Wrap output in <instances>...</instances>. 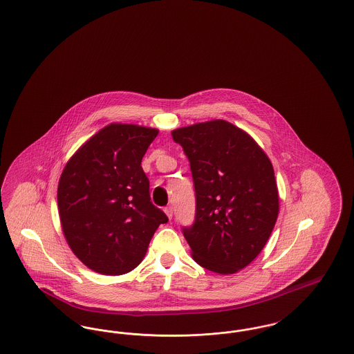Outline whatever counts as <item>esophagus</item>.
<instances>
[{
	"instance_id": "esophagus-1",
	"label": "esophagus",
	"mask_w": 354,
	"mask_h": 354,
	"mask_svg": "<svg viewBox=\"0 0 354 354\" xmlns=\"http://www.w3.org/2000/svg\"><path fill=\"white\" fill-rule=\"evenodd\" d=\"M165 212H166V215L169 216V219H172V215H174V208H172V205H167V207L165 208Z\"/></svg>"
}]
</instances>
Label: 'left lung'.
Segmentation results:
<instances>
[{"label":"left lung","instance_id":"8db88e82","mask_svg":"<svg viewBox=\"0 0 354 354\" xmlns=\"http://www.w3.org/2000/svg\"><path fill=\"white\" fill-rule=\"evenodd\" d=\"M189 160L196 192L195 223L183 228L192 259L232 274L261 252L279 216L270 158L252 136L214 119L174 130Z\"/></svg>","mask_w":354,"mask_h":354}]
</instances>
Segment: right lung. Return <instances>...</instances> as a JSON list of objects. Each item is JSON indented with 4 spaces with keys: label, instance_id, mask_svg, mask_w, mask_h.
Returning a JSON list of instances; mask_svg holds the SVG:
<instances>
[{
    "label": "right lung",
    "instance_id": "right-lung-1",
    "mask_svg": "<svg viewBox=\"0 0 354 354\" xmlns=\"http://www.w3.org/2000/svg\"><path fill=\"white\" fill-rule=\"evenodd\" d=\"M159 130L110 123L87 139L61 174L57 201L70 250L87 268L118 276L136 268L169 218L150 198L142 158Z\"/></svg>",
    "mask_w": 354,
    "mask_h": 354
}]
</instances>
